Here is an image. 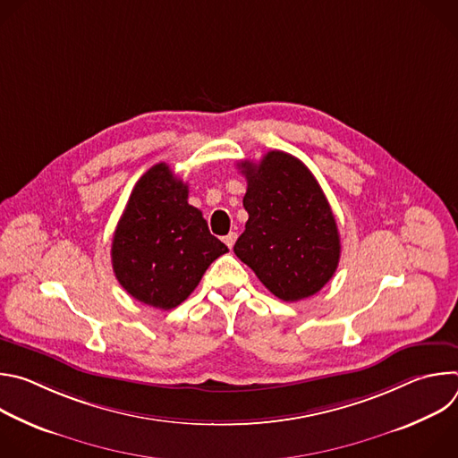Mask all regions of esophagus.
<instances>
[{"instance_id":"1","label":"esophagus","mask_w":458,"mask_h":458,"mask_svg":"<svg viewBox=\"0 0 458 458\" xmlns=\"http://www.w3.org/2000/svg\"><path fill=\"white\" fill-rule=\"evenodd\" d=\"M235 239H237V233H235V232H230L228 235H225V239H223V241H225V242H226V246L232 250V248H233V244H235Z\"/></svg>"}]
</instances>
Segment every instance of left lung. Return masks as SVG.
I'll use <instances>...</instances> for the list:
<instances>
[{"label":"left lung","mask_w":458,"mask_h":458,"mask_svg":"<svg viewBox=\"0 0 458 458\" xmlns=\"http://www.w3.org/2000/svg\"><path fill=\"white\" fill-rule=\"evenodd\" d=\"M239 168L248 182V221L235 255L276 297H311L334 277L341 259L337 223L322 188L302 161L281 150Z\"/></svg>","instance_id":"left-lung-1"}]
</instances>
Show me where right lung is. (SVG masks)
I'll use <instances>...</instances> for the list:
<instances>
[{
  "instance_id": "add662e5",
  "label": "right lung",
  "mask_w": 458,
  "mask_h": 458,
  "mask_svg": "<svg viewBox=\"0 0 458 458\" xmlns=\"http://www.w3.org/2000/svg\"><path fill=\"white\" fill-rule=\"evenodd\" d=\"M228 248L188 205V184L166 163L136 182L112 239V268L119 284L143 304L172 310L199 284Z\"/></svg>"
}]
</instances>
